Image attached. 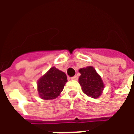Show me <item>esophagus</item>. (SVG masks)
<instances>
[{"label":"esophagus","instance_id":"1","mask_svg":"<svg viewBox=\"0 0 134 134\" xmlns=\"http://www.w3.org/2000/svg\"><path fill=\"white\" fill-rule=\"evenodd\" d=\"M71 80H78V77L77 75L74 76V77H71Z\"/></svg>","mask_w":134,"mask_h":134}]
</instances>
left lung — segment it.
I'll return each mask as SVG.
<instances>
[{
	"label": "left lung",
	"mask_w": 134,
	"mask_h": 134,
	"mask_svg": "<svg viewBox=\"0 0 134 134\" xmlns=\"http://www.w3.org/2000/svg\"><path fill=\"white\" fill-rule=\"evenodd\" d=\"M81 75L79 77V83L85 94L93 98L100 96L104 88L103 82L96 70L91 66L81 68L79 70Z\"/></svg>",
	"instance_id": "left-lung-1"
}]
</instances>
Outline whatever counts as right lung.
<instances>
[{"label":"right lung","instance_id":"right-lung-1","mask_svg":"<svg viewBox=\"0 0 134 134\" xmlns=\"http://www.w3.org/2000/svg\"><path fill=\"white\" fill-rule=\"evenodd\" d=\"M67 82V75L65 73L54 67H52L38 80V95L44 100L56 98L63 90Z\"/></svg>","mask_w":134,"mask_h":134}]
</instances>
